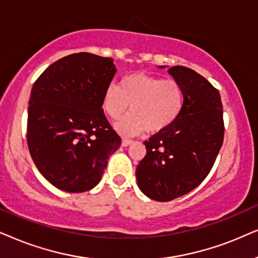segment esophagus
Segmentation results:
<instances>
[{
	"mask_svg": "<svg viewBox=\"0 0 258 258\" xmlns=\"http://www.w3.org/2000/svg\"><path fill=\"white\" fill-rule=\"evenodd\" d=\"M133 143V140L132 139H128V138H123L122 139V146H128V145H131V144Z\"/></svg>",
	"mask_w": 258,
	"mask_h": 258,
	"instance_id": "1",
	"label": "esophagus"
}]
</instances>
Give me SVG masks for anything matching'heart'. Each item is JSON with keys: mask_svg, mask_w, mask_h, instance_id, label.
Instances as JSON below:
<instances>
[{"mask_svg": "<svg viewBox=\"0 0 258 258\" xmlns=\"http://www.w3.org/2000/svg\"><path fill=\"white\" fill-rule=\"evenodd\" d=\"M181 85L174 79H163L146 73L123 77L119 86L111 85L102 97V108L109 118L119 119L116 130L123 135H137L146 130L158 133L176 121L184 107Z\"/></svg>", "mask_w": 258, "mask_h": 258, "instance_id": "b5f03b06", "label": "heart"}]
</instances>
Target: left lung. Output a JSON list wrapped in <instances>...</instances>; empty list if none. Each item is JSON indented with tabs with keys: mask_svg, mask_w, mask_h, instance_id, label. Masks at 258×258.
<instances>
[{
	"mask_svg": "<svg viewBox=\"0 0 258 258\" xmlns=\"http://www.w3.org/2000/svg\"><path fill=\"white\" fill-rule=\"evenodd\" d=\"M167 72L184 89V107L172 125L144 142L146 156L137 166L140 190L158 202L197 187L210 173L224 139L218 89L187 67Z\"/></svg>",
	"mask_w": 258,
	"mask_h": 258,
	"instance_id": "1",
	"label": "left lung"
}]
</instances>
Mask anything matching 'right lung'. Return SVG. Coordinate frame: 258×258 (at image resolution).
I'll return each instance as SVG.
<instances>
[{
    "label": "right lung",
    "mask_w": 258,
    "mask_h": 258,
    "mask_svg": "<svg viewBox=\"0 0 258 258\" xmlns=\"http://www.w3.org/2000/svg\"><path fill=\"white\" fill-rule=\"evenodd\" d=\"M115 71L111 57L75 53L51 63L33 86L28 149L37 170L60 190L93 188L121 144L102 109Z\"/></svg>",
    "instance_id": "right-lung-1"
}]
</instances>
